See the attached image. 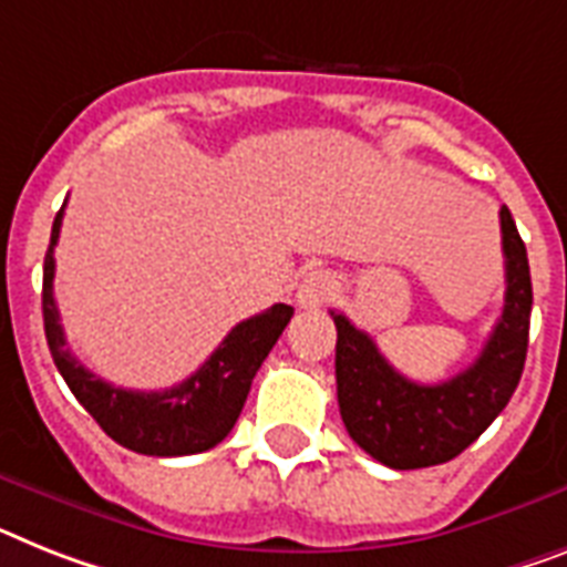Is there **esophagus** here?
Here are the masks:
<instances>
[{
  "instance_id": "34e87169",
  "label": "esophagus",
  "mask_w": 567,
  "mask_h": 567,
  "mask_svg": "<svg viewBox=\"0 0 567 567\" xmlns=\"http://www.w3.org/2000/svg\"><path fill=\"white\" fill-rule=\"evenodd\" d=\"M336 295V278L324 269H316V272H307L301 280V287L295 292V301L303 310H318V307H324L330 298Z\"/></svg>"
}]
</instances>
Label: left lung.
I'll list each match as a JSON object with an SVG mask.
<instances>
[{
	"label": "left lung",
	"instance_id": "1",
	"mask_svg": "<svg viewBox=\"0 0 567 567\" xmlns=\"http://www.w3.org/2000/svg\"><path fill=\"white\" fill-rule=\"evenodd\" d=\"M507 292L498 324L481 357L441 385H420L394 371L373 339L336 321V385L344 429L359 446L391 470H423L457 457L486 432L516 391L530 333V266L513 214L502 208Z\"/></svg>",
	"mask_w": 567,
	"mask_h": 567
}]
</instances>
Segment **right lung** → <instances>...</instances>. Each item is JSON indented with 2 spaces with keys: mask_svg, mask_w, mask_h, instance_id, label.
Listing matches in <instances>:
<instances>
[{
  "mask_svg": "<svg viewBox=\"0 0 567 567\" xmlns=\"http://www.w3.org/2000/svg\"><path fill=\"white\" fill-rule=\"evenodd\" d=\"M60 226H63V208L58 210L54 226H51V243L45 251V266H42V321H45L51 359L78 402L112 441L138 455H196L226 441V434L240 417L257 368L269 357V350L275 348V341L292 318V307L275 303L260 316L240 321L205 359L203 368L179 385L167 391L115 388L86 371L72 357V350L65 348L58 303L51 292Z\"/></svg>",
  "mask_w": 567,
  "mask_h": 567,
  "instance_id": "obj_1",
  "label": "right lung"
}]
</instances>
